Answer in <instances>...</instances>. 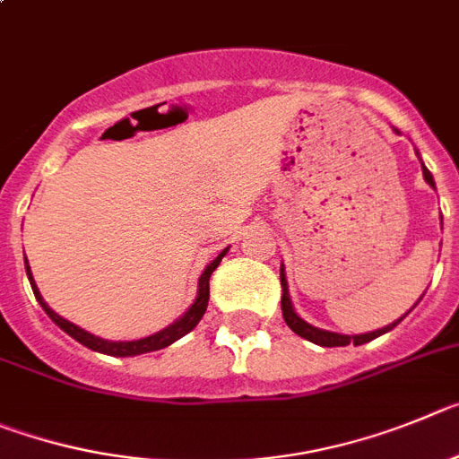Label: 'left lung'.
Wrapping results in <instances>:
<instances>
[{"label":"left lung","instance_id":"obj_1","mask_svg":"<svg viewBox=\"0 0 459 459\" xmlns=\"http://www.w3.org/2000/svg\"><path fill=\"white\" fill-rule=\"evenodd\" d=\"M423 178H425V183L430 185V187H435V178H432V173L428 171L425 167H423ZM281 290H283V295H281V311H283V320H286L288 327H290L297 336L307 338V341L316 342V345H322V348H345V345H350V342H354V345H363V342H370L373 338L391 332V329H394L395 325H398V322L404 317L403 316L400 320L391 322V325H386V327H382V329H375V332L357 333V336H345V333H336V332H327V329L313 327V325H308L307 320H301V317L297 316L295 308H292L290 295H288V281H286V274H283V265H281Z\"/></svg>","mask_w":459,"mask_h":459}]
</instances>
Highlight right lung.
Wrapping results in <instances>:
<instances>
[{
    "label": "right lung",
    "instance_id": "right-lung-1",
    "mask_svg": "<svg viewBox=\"0 0 459 459\" xmlns=\"http://www.w3.org/2000/svg\"><path fill=\"white\" fill-rule=\"evenodd\" d=\"M224 249L221 251L217 258L210 263L208 267L204 270V274L199 276V295H196V299H194L192 307L185 311V316H180L178 320L173 322V325H169V327H164L162 332L152 333V336H146V338H139V341H105V338L100 336H93V333L84 332L82 327H77V325H73V322H68L65 317H61L59 313H55L52 308L48 307V301L40 297L39 292V286H36L34 276H31V270H29V263L27 258H24V270H27V276H29V283H31V290H34L36 299H39V304L43 307V311L48 313L49 317H52V322L55 325H59L61 329H64L68 336L75 338L77 342H82V345H86L89 350H93V352H102V354H109V357H137V354H143V352H155V350H162L167 348V345H171V342H176L178 338H183L185 333L192 332L196 325H199V320L204 317L205 308H208V299H210V274H212L214 270H217V265L221 263V258L226 255Z\"/></svg>",
    "mask_w": 459,
    "mask_h": 459
}]
</instances>
